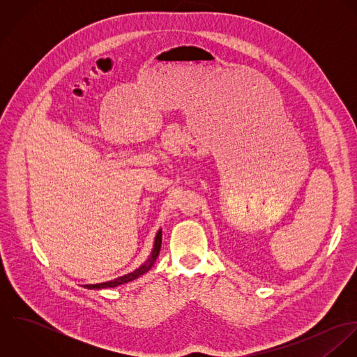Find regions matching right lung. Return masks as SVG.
Returning a JSON list of instances; mask_svg holds the SVG:
<instances>
[{
  "label": "right lung",
  "mask_w": 357,
  "mask_h": 357,
  "mask_svg": "<svg viewBox=\"0 0 357 357\" xmlns=\"http://www.w3.org/2000/svg\"><path fill=\"white\" fill-rule=\"evenodd\" d=\"M160 243H162V231H158L156 234V238H155V243H153V253L151 257L147 259L146 264H143L140 268H137L136 271L128 273V275H123L121 278H116L114 280H109V282H105V283H98V284H86L84 286L85 289H92V290H100V289H111V287H116L119 284H123V283H128V282H132L135 279H137L139 276H142L143 273L149 272L150 268L153 266L156 257L159 255V250H160Z\"/></svg>",
  "instance_id": "1"
}]
</instances>
